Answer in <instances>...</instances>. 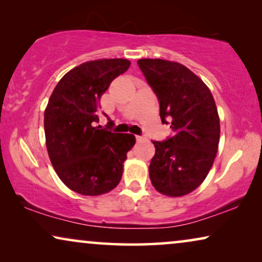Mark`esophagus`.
<instances>
[{
  "label": "esophagus",
  "instance_id": "esophagus-1",
  "mask_svg": "<svg viewBox=\"0 0 262 262\" xmlns=\"http://www.w3.org/2000/svg\"><path fill=\"white\" fill-rule=\"evenodd\" d=\"M136 139H137V142H143V141H145V137H143V136H137Z\"/></svg>",
  "mask_w": 262,
  "mask_h": 262
}]
</instances>
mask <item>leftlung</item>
I'll use <instances>...</instances> for the list:
<instances>
[{
	"mask_svg": "<svg viewBox=\"0 0 262 262\" xmlns=\"http://www.w3.org/2000/svg\"><path fill=\"white\" fill-rule=\"evenodd\" d=\"M138 67L160 103L162 124L171 136L152 141L150 180L162 194H188L205 180L220 143V117L206 84L180 63L139 59Z\"/></svg>",
	"mask_w": 262,
	"mask_h": 262,
	"instance_id": "obj_1",
	"label": "left lung"
}]
</instances>
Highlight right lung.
<instances>
[{
    "instance_id": "add662e5",
    "label": "right lung",
    "mask_w": 262,
    "mask_h": 262,
    "mask_svg": "<svg viewBox=\"0 0 262 262\" xmlns=\"http://www.w3.org/2000/svg\"><path fill=\"white\" fill-rule=\"evenodd\" d=\"M130 64L123 58L82 63L60 78L49 99L44 128L50 160L64 185L80 194L100 195L116 187L136 143L134 135L96 126L100 98ZM113 125L108 118L106 126Z\"/></svg>"
}]
</instances>
